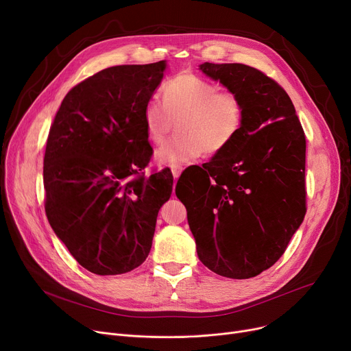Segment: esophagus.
I'll list each match as a JSON object with an SVG mask.
<instances>
[{
    "label": "esophagus",
    "instance_id": "obj_1",
    "mask_svg": "<svg viewBox=\"0 0 351 351\" xmlns=\"http://www.w3.org/2000/svg\"><path fill=\"white\" fill-rule=\"evenodd\" d=\"M182 169H183V168H182L180 165H172V166H171V171H172V175H173L175 179H178V178L180 176Z\"/></svg>",
    "mask_w": 351,
    "mask_h": 351
}]
</instances>
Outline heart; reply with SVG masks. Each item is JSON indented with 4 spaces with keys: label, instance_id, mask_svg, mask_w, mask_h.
I'll list each match as a JSON object with an SVG mask.
<instances>
[{
    "label": "heart",
    "instance_id": "obj_1",
    "mask_svg": "<svg viewBox=\"0 0 351 351\" xmlns=\"http://www.w3.org/2000/svg\"><path fill=\"white\" fill-rule=\"evenodd\" d=\"M162 97L163 104L152 99L143 108L146 136L160 145L175 122L179 134L156 151L159 165L191 162L204 154L219 155L241 132L242 99L234 92L217 90L192 72H180L166 82Z\"/></svg>",
    "mask_w": 351,
    "mask_h": 351
}]
</instances>
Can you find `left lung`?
<instances>
[{
	"mask_svg": "<svg viewBox=\"0 0 351 351\" xmlns=\"http://www.w3.org/2000/svg\"><path fill=\"white\" fill-rule=\"evenodd\" d=\"M199 69L242 99L241 132L204 168L186 169L176 196L186 208L199 261L250 279L285 253L306 215V136L287 92L243 64Z\"/></svg>",
	"mask_w": 351,
	"mask_h": 351,
	"instance_id": "1",
	"label": "left lung"
}]
</instances>
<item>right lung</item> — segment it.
Instances as JSON below:
<instances>
[{
	"label": "right lung",
	"instance_id": "1",
	"mask_svg": "<svg viewBox=\"0 0 351 351\" xmlns=\"http://www.w3.org/2000/svg\"><path fill=\"white\" fill-rule=\"evenodd\" d=\"M165 61L97 72L65 95L44 156L48 222L82 267L122 274L152 247L158 212L172 193L169 169L145 176L154 154L143 108Z\"/></svg>",
	"mask_w": 351,
	"mask_h": 351
}]
</instances>
